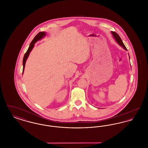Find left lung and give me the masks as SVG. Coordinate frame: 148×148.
<instances>
[{
    "label": "left lung",
    "mask_w": 148,
    "mask_h": 148,
    "mask_svg": "<svg viewBox=\"0 0 148 148\" xmlns=\"http://www.w3.org/2000/svg\"><path fill=\"white\" fill-rule=\"evenodd\" d=\"M111 33H112V34L113 35V38H114V39L115 40V41L120 46H121L123 48H124V49L127 50V48H126L125 46L124 45V43L122 42V40H121V38H120V37L119 36V35H118L116 33L114 32H112ZM129 59H130V57H129Z\"/></svg>",
    "instance_id": "left-lung-1"
}]
</instances>
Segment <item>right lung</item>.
<instances>
[{"instance_id":"add662e5","label":"right lung","mask_w":148,"mask_h":148,"mask_svg":"<svg viewBox=\"0 0 148 148\" xmlns=\"http://www.w3.org/2000/svg\"><path fill=\"white\" fill-rule=\"evenodd\" d=\"M46 35V33L45 32H40L37 35L35 36L34 37V38L33 39V40H32V42H30V45H29V47L27 51V52L25 53L24 58H23V74L24 73V68H25V63H26V61L28 58L29 56V54L30 53V51L32 50L33 48H34V44L36 42H38V40H40L42 39V38H44L45 36Z\"/></svg>"}]
</instances>
